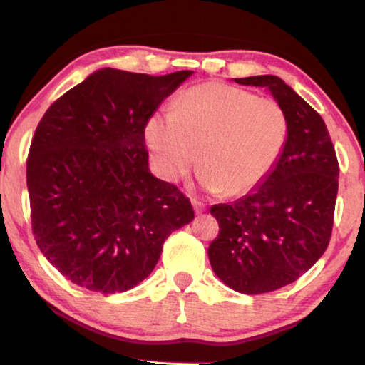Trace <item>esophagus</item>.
<instances>
[{
    "label": "esophagus",
    "mask_w": 365,
    "mask_h": 365,
    "mask_svg": "<svg viewBox=\"0 0 365 365\" xmlns=\"http://www.w3.org/2000/svg\"><path fill=\"white\" fill-rule=\"evenodd\" d=\"M192 205H193V210H195V213H197V215L203 213V211H205V205L201 203V201H198V200H192Z\"/></svg>",
    "instance_id": "34e87169"
}]
</instances>
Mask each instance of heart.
Returning a JSON list of instances; mask_svg holds the SVG:
<instances>
[{
	"label": "heart",
	"mask_w": 365,
	"mask_h": 365,
	"mask_svg": "<svg viewBox=\"0 0 365 365\" xmlns=\"http://www.w3.org/2000/svg\"><path fill=\"white\" fill-rule=\"evenodd\" d=\"M287 116L272 98L222 83L195 86L172 110L145 123V143L155 168L180 180L198 162L208 192L242 195L260 183L284 150Z\"/></svg>",
	"instance_id": "heart-1"
}]
</instances>
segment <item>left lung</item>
<instances>
[{
  "label": "left lung",
  "mask_w": 365,
  "mask_h": 365,
  "mask_svg": "<svg viewBox=\"0 0 365 365\" xmlns=\"http://www.w3.org/2000/svg\"><path fill=\"white\" fill-rule=\"evenodd\" d=\"M267 88L287 116L284 150L260 183L232 203L211 206L220 235L211 269L246 295L279 290L317 264L329 244L339 165L323 118L275 75L235 78Z\"/></svg>",
  "instance_id": "8db88e82"
}]
</instances>
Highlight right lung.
<instances>
[{
    "mask_svg": "<svg viewBox=\"0 0 365 365\" xmlns=\"http://www.w3.org/2000/svg\"><path fill=\"white\" fill-rule=\"evenodd\" d=\"M192 73L100 68L42 116L26 165L32 231L72 284L130 290L154 270L165 239L193 221L190 200L150 173L144 135Z\"/></svg>",
    "mask_w": 365,
    "mask_h": 365,
    "instance_id": "1",
    "label": "right lung"
}]
</instances>
